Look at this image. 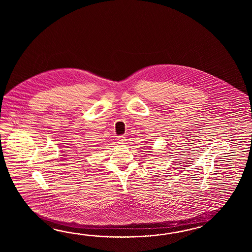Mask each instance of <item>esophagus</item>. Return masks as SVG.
Masks as SVG:
<instances>
[{"mask_svg":"<svg viewBox=\"0 0 252 252\" xmlns=\"http://www.w3.org/2000/svg\"><path fill=\"white\" fill-rule=\"evenodd\" d=\"M125 140H126V139H125V137H124V135H122V136H119V144H124V142H125Z\"/></svg>","mask_w":252,"mask_h":252,"instance_id":"34e87169","label":"esophagus"}]
</instances>
